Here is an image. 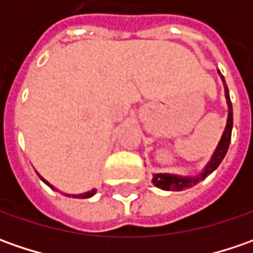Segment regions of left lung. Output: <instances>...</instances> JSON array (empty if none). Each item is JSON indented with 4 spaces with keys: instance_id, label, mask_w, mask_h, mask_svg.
Wrapping results in <instances>:
<instances>
[{
    "instance_id": "8db88e82",
    "label": "left lung",
    "mask_w": 253,
    "mask_h": 253,
    "mask_svg": "<svg viewBox=\"0 0 253 253\" xmlns=\"http://www.w3.org/2000/svg\"><path fill=\"white\" fill-rule=\"evenodd\" d=\"M219 73V72H218ZM221 76V80L224 83V88H225V98H227V104H228V120H227V126H225V131L221 136V141H219L217 149L214 152L211 161L207 163V166L204 168V170L200 173L199 176H194V177H181V176H174V174H166V173H156L153 174V179L152 183L159 187L162 190H171V191H181L184 189H190L193 186H196L197 183H200L201 180H204L209 174H211L214 170L217 169L219 166V163L222 162V159L225 158L227 151L229 148V142H231V133H232V125H234V118H232V104L229 100V91L225 80H224V76L219 73Z\"/></svg>"
}]
</instances>
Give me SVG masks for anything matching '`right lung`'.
<instances>
[{
	"mask_svg": "<svg viewBox=\"0 0 253 253\" xmlns=\"http://www.w3.org/2000/svg\"><path fill=\"white\" fill-rule=\"evenodd\" d=\"M39 177L43 180L44 183H46V184H47V186H49L50 189H54L53 186H52V184H50L49 181H46V180H44L43 177L41 176V174H39ZM95 191H97V190L92 189L91 191H87V193H83V194H66V193H63V194H64V196H67V197H74V199H88V197H91V196H94V194H95Z\"/></svg>",
	"mask_w": 253,
	"mask_h": 253,
	"instance_id": "1",
	"label": "right lung"
}]
</instances>
